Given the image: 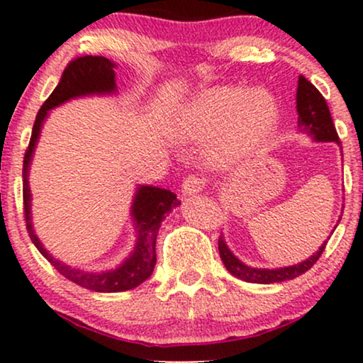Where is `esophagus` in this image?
Here are the masks:
<instances>
[{
	"label": "esophagus",
	"mask_w": 363,
	"mask_h": 363,
	"mask_svg": "<svg viewBox=\"0 0 363 363\" xmlns=\"http://www.w3.org/2000/svg\"><path fill=\"white\" fill-rule=\"evenodd\" d=\"M205 186H206L205 179L198 176H187L184 181H182V194L189 196V194L201 193V191L205 189Z\"/></svg>",
	"instance_id": "esophagus-1"
}]
</instances>
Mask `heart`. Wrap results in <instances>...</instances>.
Masks as SVG:
<instances>
[{"instance_id": "obj_1", "label": "heart", "mask_w": 363, "mask_h": 363, "mask_svg": "<svg viewBox=\"0 0 363 363\" xmlns=\"http://www.w3.org/2000/svg\"><path fill=\"white\" fill-rule=\"evenodd\" d=\"M278 124V104L269 90L220 85L199 91L179 111L174 136L187 143L208 141L206 158L228 167L268 143Z\"/></svg>"}]
</instances>
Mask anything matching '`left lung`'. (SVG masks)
<instances>
[{
	"label": "left lung",
	"instance_id": "left-lung-1",
	"mask_svg": "<svg viewBox=\"0 0 363 363\" xmlns=\"http://www.w3.org/2000/svg\"><path fill=\"white\" fill-rule=\"evenodd\" d=\"M297 126L298 131L309 135L314 141H336L340 145L338 133H336L335 124H333L331 112L320 91L315 89L306 77H298L297 86ZM341 220V216H340ZM335 232V230H333ZM328 240L315 251L309 259L298 262L294 266H285V268L277 269H266V268H252V266L244 264L239 257L234 256V252L227 247L223 237L220 235L218 239V251L222 257L225 268L230 274L239 278V280L249 283H280L286 280H294V278L301 277L306 272H309L312 266L318 262V259L326 247Z\"/></svg>",
	"mask_w": 363,
	"mask_h": 363
}]
</instances>
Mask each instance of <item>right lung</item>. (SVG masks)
I'll return each mask as SVG.
<instances>
[{"label":"right lung","instance_id":"right-lung-1","mask_svg":"<svg viewBox=\"0 0 363 363\" xmlns=\"http://www.w3.org/2000/svg\"><path fill=\"white\" fill-rule=\"evenodd\" d=\"M114 68V62L104 56H78L73 61H69V65L62 72L57 86L49 95L48 101L43 104L39 112H37L34 128H32L30 143H28V148L23 157V210L27 230L32 242L62 277L83 286V289L91 291H104V294L106 291L131 290L141 285L145 280H148L157 262L155 242L158 228H160L162 220L174 208L181 205V201L169 189H162V187L155 186L136 187V194L131 205V216L136 230V244L133 252L116 268L104 269V272H85V269L80 268H72L66 262H61L56 257H52L44 249L39 237L35 235L34 227H32V196L30 187H28V169H30L37 140L40 136V128H43V123L48 118L49 111L77 97L116 94L118 89H116Z\"/></svg>","mask_w":363,"mask_h":363}]
</instances>
